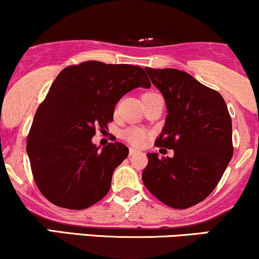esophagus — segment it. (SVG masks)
Listing matches in <instances>:
<instances>
[{
    "label": "esophagus",
    "mask_w": 259,
    "mask_h": 259,
    "mask_svg": "<svg viewBox=\"0 0 259 259\" xmlns=\"http://www.w3.org/2000/svg\"><path fill=\"white\" fill-rule=\"evenodd\" d=\"M138 153V149H135V148H130L129 149V157H133L134 154H136Z\"/></svg>",
    "instance_id": "1"
}]
</instances>
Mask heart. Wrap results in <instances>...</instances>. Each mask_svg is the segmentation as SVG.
Here are the masks:
<instances>
[{
	"mask_svg": "<svg viewBox=\"0 0 259 259\" xmlns=\"http://www.w3.org/2000/svg\"><path fill=\"white\" fill-rule=\"evenodd\" d=\"M157 95H159L157 92H147L142 95V99H148ZM147 133L143 132L141 129H136V127H129V129L124 130L123 134H121V138L132 146H135V147H141L143 143H145L146 139H147Z\"/></svg>",
	"mask_w": 259,
	"mask_h": 259,
	"instance_id": "obj_1",
	"label": "heart"
}]
</instances>
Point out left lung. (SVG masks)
Listing matches in <instances>:
<instances>
[{"label": "left lung", "mask_w": 259, "mask_h": 259, "mask_svg": "<svg viewBox=\"0 0 259 259\" xmlns=\"http://www.w3.org/2000/svg\"><path fill=\"white\" fill-rule=\"evenodd\" d=\"M145 70L167 108L155 146L174 149V157L148 153L142 181L158 200L183 210L206 199L222 179L234 149L232 118L222 95L189 73L176 68Z\"/></svg>", "instance_id": "left-lung-1"}]
</instances>
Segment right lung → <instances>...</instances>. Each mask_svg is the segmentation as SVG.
<instances>
[{"instance_id": "right-lung-1", "label": "right lung", "mask_w": 259, "mask_h": 259, "mask_svg": "<svg viewBox=\"0 0 259 259\" xmlns=\"http://www.w3.org/2000/svg\"><path fill=\"white\" fill-rule=\"evenodd\" d=\"M149 88L142 67L95 60L65 67L37 108L26 151L37 188L59 207L83 210L111 188L113 171L129 154L120 142L93 145L105 132L117 102L130 90Z\"/></svg>"}]
</instances>
